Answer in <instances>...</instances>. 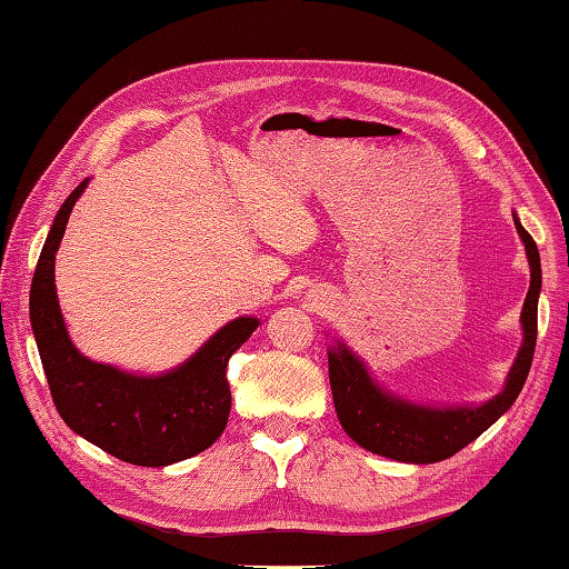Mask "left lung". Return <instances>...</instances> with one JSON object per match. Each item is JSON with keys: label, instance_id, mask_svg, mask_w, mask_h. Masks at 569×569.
Here are the masks:
<instances>
[{"label": "left lung", "instance_id": "1", "mask_svg": "<svg viewBox=\"0 0 569 569\" xmlns=\"http://www.w3.org/2000/svg\"><path fill=\"white\" fill-rule=\"evenodd\" d=\"M515 226L525 241V251L530 258L532 278L530 291L522 306V330L525 340L518 353V360L508 376V383L498 398H492L480 408H418L410 402L386 396L373 380H370L363 363L340 346L328 353V378L333 390L336 412L343 430L353 438L360 448L378 456H386L400 462H438L448 460L462 450L468 442L482 436L505 410L528 380L535 343H537V296H540L542 273H540V253L532 236L522 229L515 216Z\"/></svg>", "mask_w": 569, "mask_h": 569}]
</instances>
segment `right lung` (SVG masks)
<instances>
[{"instance_id":"obj_1","label":"right lung","mask_w":569,"mask_h":569,"mask_svg":"<svg viewBox=\"0 0 569 569\" xmlns=\"http://www.w3.org/2000/svg\"><path fill=\"white\" fill-rule=\"evenodd\" d=\"M87 181L59 209L32 278L29 313L41 366L51 400L71 430L123 462L163 468L199 456L221 438L231 412L226 368L258 328V320H231L189 363L159 378H137L81 356L71 346L59 311L54 253Z\"/></svg>"}]
</instances>
